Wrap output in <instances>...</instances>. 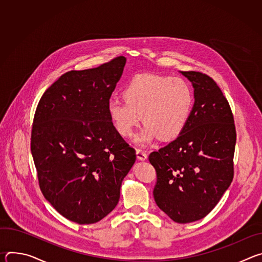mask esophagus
<instances>
[{
  "instance_id": "esophagus-1",
  "label": "esophagus",
  "mask_w": 262,
  "mask_h": 262,
  "mask_svg": "<svg viewBox=\"0 0 262 262\" xmlns=\"http://www.w3.org/2000/svg\"><path fill=\"white\" fill-rule=\"evenodd\" d=\"M137 158L140 161H145L147 159V152L145 150H142V149H137Z\"/></svg>"
}]
</instances>
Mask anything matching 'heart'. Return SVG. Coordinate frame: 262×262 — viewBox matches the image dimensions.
<instances>
[{
  "instance_id": "b5f03b06",
  "label": "heart",
  "mask_w": 262,
  "mask_h": 262,
  "mask_svg": "<svg viewBox=\"0 0 262 262\" xmlns=\"http://www.w3.org/2000/svg\"><path fill=\"white\" fill-rule=\"evenodd\" d=\"M123 98H112L107 103L108 117L122 137H129L142 118L146 124L136 143L145 145L159 138H177L192 113L194 92L181 78L160 74H138L123 89Z\"/></svg>"
}]
</instances>
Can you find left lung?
Masks as SVG:
<instances>
[{"label": "left lung", "mask_w": 262, "mask_h": 262, "mask_svg": "<svg viewBox=\"0 0 262 262\" xmlns=\"http://www.w3.org/2000/svg\"><path fill=\"white\" fill-rule=\"evenodd\" d=\"M194 87L195 103L181 134L149 155L157 171L154 197L174 222L207 215L234 175L236 130L231 107L216 83L199 71H181Z\"/></svg>", "instance_id": "1"}]
</instances>
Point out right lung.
<instances>
[{"instance_id": "1", "label": "right lung", "mask_w": 262, "mask_h": 262, "mask_svg": "<svg viewBox=\"0 0 262 262\" xmlns=\"http://www.w3.org/2000/svg\"><path fill=\"white\" fill-rule=\"evenodd\" d=\"M126 59L70 70L37 104L31 152L45 198L64 217L93 224L113 210L136 150L112 123L107 103Z\"/></svg>"}]
</instances>
